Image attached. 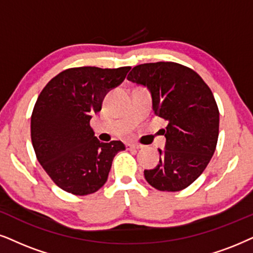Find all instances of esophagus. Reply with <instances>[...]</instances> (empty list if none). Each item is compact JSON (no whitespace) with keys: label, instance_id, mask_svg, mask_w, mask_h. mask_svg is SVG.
Masks as SVG:
<instances>
[{"label":"esophagus","instance_id":"1","mask_svg":"<svg viewBox=\"0 0 253 253\" xmlns=\"http://www.w3.org/2000/svg\"><path fill=\"white\" fill-rule=\"evenodd\" d=\"M142 145H140V143H128L127 145V148L128 149H141L142 148Z\"/></svg>","mask_w":253,"mask_h":253}]
</instances>
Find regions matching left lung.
Listing matches in <instances>:
<instances>
[{
  "mask_svg": "<svg viewBox=\"0 0 253 253\" xmlns=\"http://www.w3.org/2000/svg\"><path fill=\"white\" fill-rule=\"evenodd\" d=\"M127 79L146 86L156 116L167 120L165 150L145 170L147 182L161 191H180L202 174L215 153L219 112L211 89L194 70L172 62L137 65Z\"/></svg>",
  "mask_w": 253,
  "mask_h": 253,
  "instance_id": "8db88e82",
  "label": "left lung"
}]
</instances>
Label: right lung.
Listing matches in <instances>:
<instances>
[{
  "label": "right lung",
  "mask_w": 253,
  "mask_h": 253,
  "mask_svg": "<svg viewBox=\"0 0 253 253\" xmlns=\"http://www.w3.org/2000/svg\"><path fill=\"white\" fill-rule=\"evenodd\" d=\"M130 66L64 70L45 85L31 114L36 158L60 189L84 196L107 181L112 161L125 149L121 141L100 142L89 126L105 95L126 78Z\"/></svg>",
  "instance_id": "right-lung-1"
}]
</instances>
